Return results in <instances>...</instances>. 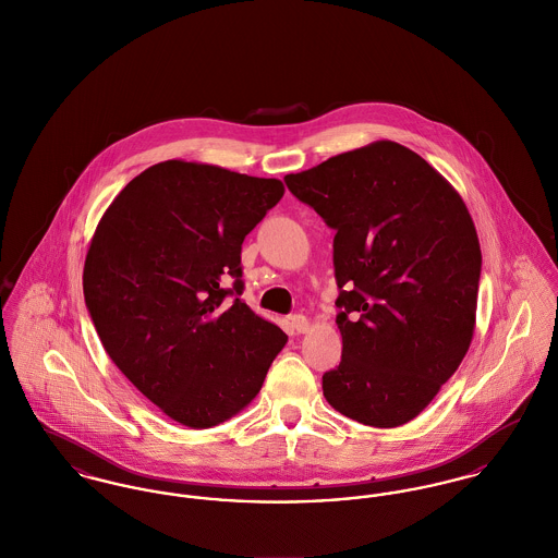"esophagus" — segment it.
Listing matches in <instances>:
<instances>
[{
  "instance_id": "obj_1",
  "label": "esophagus",
  "mask_w": 558,
  "mask_h": 558,
  "mask_svg": "<svg viewBox=\"0 0 558 558\" xmlns=\"http://www.w3.org/2000/svg\"><path fill=\"white\" fill-rule=\"evenodd\" d=\"M290 324H292V330H294L296 335L308 332V319H306L304 315H292V317H290Z\"/></svg>"
}]
</instances>
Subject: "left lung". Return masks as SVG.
I'll list each match as a JSON object with an SVG mask.
<instances>
[{"instance_id":"obj_1","label":"left lung","mask_w":558,"mask_h":558,"mask_svg":"<svg viewBox=\"0 0 558 558\" xmlns=\"http://www.w3.org/2000/svg\"><path fill=\"white\" fill-rule=\"evenodd\" d=\"M335 234L342 357L324 374L340 414L398 427L465 357L483 254L463 198L418 154L376 142L286 175Z\"/></svg>"}]
</instances>
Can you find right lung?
<instances>
[{"label": "right lung", "instance_id": "right-lung-1", "mask_svg": "<svg viewBox=\"0 0 558 558\" xmlns=\"http://www.w3.org/2000/svg\"><path fill=\"white\" fill-rule=\"evenodd\" d=\"M283 192L279 180L158 162L113 198L90 241L84 302L108 355L192 429L245 409L288 342L239 298L241 245Z\"/></svg>", "mask_w": 558, "mask_h": 558}]
</instances>
